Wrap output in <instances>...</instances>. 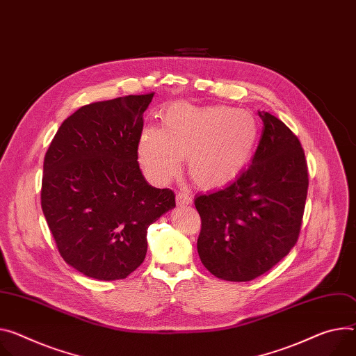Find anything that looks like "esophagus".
Returning <instances> with one entry per match:
<instances>
[{
  "mask_svg": "<svg viewBox=\"0 0 356 356\" xmlns=\"http://www.w3.org/2000/svg\"><path fill=\"white\" fill-rule=\"evenodd\" d=\"M176 202L179 206H184V204H191L193 203V196L188 195L186 191H179L176 196Z\"/></svg>",
  "mask_w": 356,
  "mask_h": 356,
  "instance_id": "esophagus-1",
  "label": "esophagus"
}]
</instances>
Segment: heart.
Instances as JSON below:
<instances>
[{
	"instance_id": "heart-1",
	"label": "heart",
	"mask_w": 356,
	"mask_h": 356,
	"mask_svg": "<svg viewBox=\"0 0 356 356\" xmlns=\"http://www.w3.org/2000/svg\"><path fill=\"white\" fill-rule=\"evenodd\" d=\"M260 138V122L250 111L176 104L166 111L161 129H143L138 156L156 183L173 179L187 157L191 179L200 187L217 188L245 170Z\"/></svg>"
}]
</instances>
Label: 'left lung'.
I'll return each instance as SVG.
<instances>
[{
    "label": "left lung",
    "instance_id": "left-lung-1",
    "mask_svg": "<svg viewBox=\"0 0 356 356\" xmlns=\"http://www.w3.org/2000/svg\"><path fill=\"white\" fill-rule=\"evenodd\" d=\"M264 127L251 165L234 181L197 195V251L225 281H251L271 270L298 240L308 191L305 154L278 118L258 112Z\"/></svg>",
    "mask_w": 356,
    "mask_h": 356
}]
</instances>
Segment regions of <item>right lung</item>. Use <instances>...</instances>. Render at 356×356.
Returning a JSON list of instances; mask_svg holds the SVG:
<instances>
[{
  "label": "right lung",
  "instance_id": "obj_1",
  "mask_svg": "<svg viewBox=\"0 0 356 356\" xmlns=\"http://www.w3.org/2000/svg\"><path fill=\"white\" fill-rule=\"evenodd\" d=\"M154 93L79 108L59 126L44 159L41 206L58 251L86 277L126 278L145 260L147 227L176 207L138 163L143 113Z\"/></svg>",
  "mask_w": 356,
  "mask_h": 356
}]
</instances>
